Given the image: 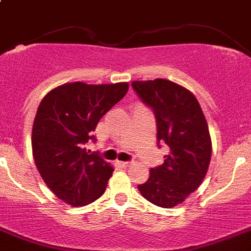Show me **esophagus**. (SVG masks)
Listing matches in <instances>:
<instances>
[{"label":"esophagus","mask_w":251,"mask_h":251,"mask_svg":"<svg viewBox=\"0 0 251 251\" xmlns=\"http://www.w3.org/2000/svg\"><path fill=\"white\" fill-rule=\"evenodd\" d=\"M119 164H120L123 168H128V166H131V165H132V162L131 161H119Z\"/></svg>","instance_id":"1"}]
</instances>
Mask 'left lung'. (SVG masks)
Here are the masks:
<instances>
[{"label":"left lung","mask_w":251,"mask_h":251,"mask_svg":"<svg viewBox=\"0 0 251 251\" xmlns=\"http://www.w3.org/2000/svg\"><path fill=\"white\" fill-rule=\"evenodd\" d=\"M141 100L156 117L157 141L169 152L164 164L150 170L141 195L157 206L170 209L185 201L204 180L211 159V137L201 106L184 86L165 78L134 81Z\"/></svg>","instance_id":"8db88e82"}]
</instances>
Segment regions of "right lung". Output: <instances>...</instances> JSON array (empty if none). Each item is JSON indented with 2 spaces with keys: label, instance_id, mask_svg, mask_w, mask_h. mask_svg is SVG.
I'll use <instances>...</instances> for the list:
<instances>
[{
  "label": "right lung",
  "instance_id": "obj_1",
  "mask_svg": "<svg viewBox=\"0 0 251 251\" xmlns=\"http://www.w3.org/2000/svg\"><path fill=\"white\" fill-rule=\"evenodd\" d=\"M127 82H67L41 100L32 126L36 168L49 189L71 206L98 200L114 168L83 145L95 140L101 117L126 95Z\"/></svg>",
  "mask_w": 251,
  "mask_h": 251
}]
</instances>
